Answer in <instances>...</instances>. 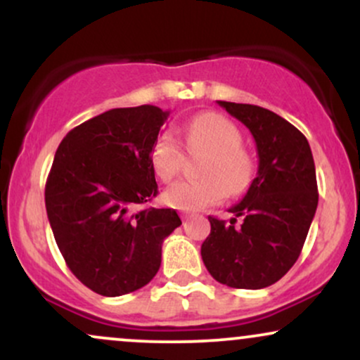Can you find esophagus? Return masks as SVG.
Wrapping results in <instances>:
<instances>
[{
	"label": "esophagus",
	"mask_w": 360,
	"mask_h": 360,
	"mask_svg": "<svg viewBox=\"0 0 360 360\" xmlns=\"http://www.w3.org/2000/svg\"><path fill=\"white\" fill-rule=\"evenodd\" d=\"M189 217H191V212H181V218H183V220H188Z\"/></svg>",
	"instance_id": "1"
}]
</instances>
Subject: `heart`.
<instances>
[{"label":"heart","mask_w":360,"mask_h":360,"mask_svg":"<svg viewBox=\"0 0 360 360\" xmlns=\"http://www.w3.org/2000/svg\"><path fill=\"white\" fill-rule=\"evenodd\" d=\"M240 131L218 113H201L184 127L186 147L205 150L200 172L203 177L177 181L166 189L164 201L177 210H201L218 203L225 194H240L254 177V162L240 147ZM154 172L164 183L176 177L181 167V147L171 131L155 139L150 150Z\"/></svg>","instance_id":"b5f03b06"}]
</instances>
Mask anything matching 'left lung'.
<instances>
[{
    "label": "left lung",
    "instance_id": "obj_1",
    "mask_svg": "<svg viewBox=\"0 0 360 360\" xmlns=\"http://www.w3.org/2000/svg\"><path fill=\"white\" fill-rule=\"evenodd\" d=\"M250 130L257 174L229 210L230 221L208 217L212 232L201 257L218 283L262 289L278 283L298 260L318 206L316 172L307 137L274 111L218 101ZM243 217L240 226L236 218Z\"/></svg>",
    "mask_w": 360,
    "mask_h": 360
}]
</instances>
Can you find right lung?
<instances>
[{
    "instance_id": "1",
    "label": "right lung",
    "mask_w": 360,
    "mask_h": 360,
    "mask_svg": "<svg viewBox=\"0 0 360 360\" xmlns=\"http://www.w3.org/2000/svg\"><path fill=\"white\" fill-rule=\"evenodd\" d=\"M169 111L115 108L72 128L57 148L45 208L72 274L101 296H122L152 281L176 210L134 212L155 196L150 150Z\"/></svg>"
}]
</instances>
